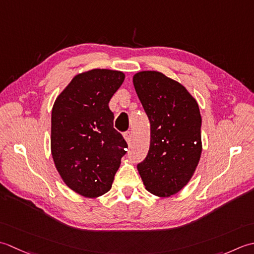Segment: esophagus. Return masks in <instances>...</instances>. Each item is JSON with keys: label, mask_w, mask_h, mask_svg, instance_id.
<instances>
[{"label": "esophagus", "mask_w": 254, "mask_h": 254, "mask_svg": "<svg viewBox=\"0 0 254 254\" xmlns=\"http://www.w3.org/2000/svg\"><path fill=\"white\" fill-rule=\"evenodd\" d=\"M124 138H125V140L127 142H130L131 138H132V133L130 131H126L125 133H124Z\"/></svg>", "instance_id": "34e87169"}]
</instances>
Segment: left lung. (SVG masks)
<instances>
[{
    "label": "left lung",
    "mask_w": 254,
    "mask_h": 254,
    "mask_svg": "<svg viewBox=\"0 0 254 254\" xmlns=\"http://www.w3.org/2000/svg\"><path fill=\"white\" fill-rule=\"evenodd\" d=\"M150 122V148L137 165L146 190L169 197L190 182L201 154L198 104L185 87L158 71L132 77Z\"/></svg>",
    "instance_id": "left-lung-1"
}]
</instances>
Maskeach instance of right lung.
<instances>
[{"mask_svg": "<svg viewBox=\"0 0 254 254\" xmlns=\"http://www.w3.org/2000/svg\"><path fill=\"white\" fill-rule=\"evenodd\" d=\"M125 80L121 71L93 69L75 75L51 113V154L69 188L95 198L111 190L127 142L113 127L108 103Z\"/></svg>", "mask_w": 254, "mask_h": 254, "instance_id": "obj_1", "label": "right lung"}]
</instances>
